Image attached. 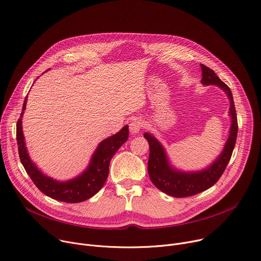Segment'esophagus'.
Wrapping results in <instances>:
<instances>
[{"instance_id": "obj_1", "label": "esophagus", "mask_w": 261, "mask_h": 261, "mask_svg": "<svg viewBox=\"0 0 261 261\" xmlns=\"http://www.w3.org/2000/svg\"><path fill=\"white\" fill-rule=\"evenodd\" d=\"M143 126V122L140 119H133L129 122V130L132 134H138Z\"/></svg>"}]
</instances>
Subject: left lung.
Listing matches in <instances>:
<instances>
[{
    "label": "left lung",
    "mask_w": 261,
    "mask_h": 261,
    "mask_svg": "<svg viewBox=\"0 0 261 261\" xmlns=\"http://www.w3.org/2000/svg\"><path fill=\"white\" fill-rule=\"evenodd\" d=\"M200 65L202 70V85H216L225 92L230 101L229 116L231 124L229 136L218 158L202 170L182 171L171 165L165 147L152 134H144V138L149 143L150 150L147 169L152 184L163 193L176 198L193 196L213 187L225 171L234 149L238 137V118L233 96L230 88L219 79L214 70L203 64Z\"/></svg>",
    "instance_id": "left-lung-1"
}]
</instances>
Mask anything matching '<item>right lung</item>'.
<instances>
[{
	"label": "right lung",
	"mask_w": 261,
	"mask_h": 261,
	"mask_svg": "<svg viewBox=\"0 0 261 261\" xmlns=\"http://www.w3.org/2000/svg\"><path fill=\"white\" fill-rule=\"evenodd\" d=\"M27 100L28 95L24 98L20 118L16 124V140L19 159L28 175L43 194L58 201L79 203L94 196L103 187L108 178L109 166L113 155L128 139V126H123L117 134L102 140L92 154L88 166L80 175L66 181H60L45 175L29 156L21 122Z\"/></svg>",
	"instance_id": "1"
}]
</instances>
